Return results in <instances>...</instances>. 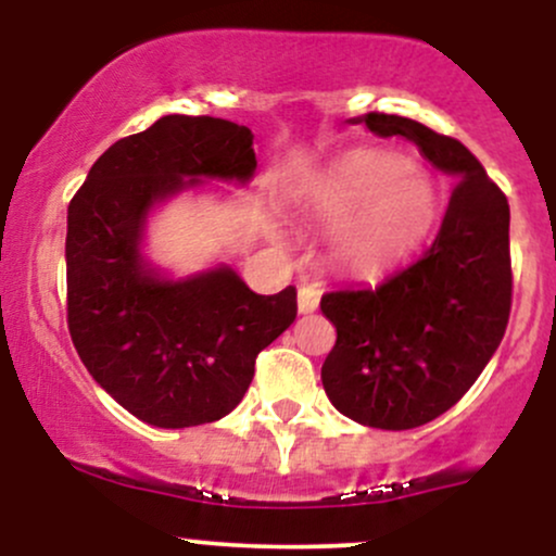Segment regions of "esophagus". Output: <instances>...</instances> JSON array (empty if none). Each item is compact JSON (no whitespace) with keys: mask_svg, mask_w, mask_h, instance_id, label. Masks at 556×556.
<instances>
[{"mask_svg":"<svg viewBox=\"0 0 556 556\" xmlns=\"http://www.w3.org/2000/svg\"><path fill=\"white\" fill-rule=\"evenodd\" d=\"M298 308L300 314H314L318 308V290L314 285H303L298 290Z\"/></svg>","mask_w":556,"mask_h":556,"instance_id":"esophagus-1","label":"esophagus"}]
</instances>
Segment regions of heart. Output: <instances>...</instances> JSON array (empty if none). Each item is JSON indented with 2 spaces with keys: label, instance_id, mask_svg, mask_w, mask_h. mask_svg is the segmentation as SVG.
Wrapping results in <instances>:
<instances>
[{
  "label": "heart",
  "instance_id": "heart-1",
  "mask_svg": "<svg viewBox=\"0 0 556 556\" xmlns=\"http://www.w3.org/2000/svg\"><path fill=\"white\" fill-rule=\"evenodd\" d=\"M300 206L337 227L331 253L353 274H376L410 256L437 219L439 195L424 172L384 151H361L316 177Z\"/></svg>",
  "mask_w": 556,
  "mask_h": 556
}]
</instances>
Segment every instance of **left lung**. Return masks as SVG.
<instances>
[{"label":"left lung","instance_id":"obj_1","mask_svg":"<svg viewBox=\"0 0 556 556\" xmlns=\"http://www.w3.org/2000/svg\"><path fill=\"white\" fill-rule=\"evenodd\" d=\"M361 119L381 138L413 140L457 180L424 256L381 285L321 298L337 329L321 366L331 405L371 429L405 431L450 410L500 348L513 308L509 203L460 140L397 114Z\"/></svg>","mask_w":556,"mask_h":556}]
</instances>
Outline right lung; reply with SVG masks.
<instances>
[{"instance_id": "1", "label": "right lung", "mask_w": 556, "mask_h": 556, "mask_svg": "<svg viewBox=\"0 0 556 556\" xmlns=\"http://www.w3.org/2000/svg\"><path fill=\"white\" fill-rule=\"evenodd\" d=\"M253 172L245 125L167 114L110 146L70 201V337L88 374L143 424L225 418L261 350L295 321V287L256 295L229 266L172 282L140 253L154 203L201 180L248 182Z\"/></svg>"}]
</instances>
